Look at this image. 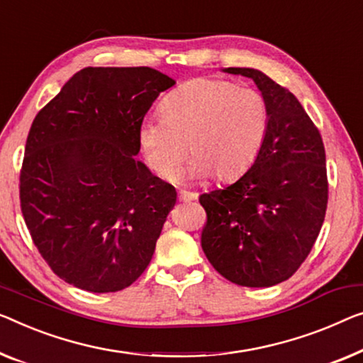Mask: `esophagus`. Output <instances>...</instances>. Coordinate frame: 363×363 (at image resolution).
<instances>
[{
    "label": "esophagus",
    "mask_w": 363,
    "mask_h": 363,
    "mask_svg": "<svg viewBox=\"0 0 363 363\" xmlns=\"http://www.w3.org/2000/svg\"><path fill=\"white\" fill-rule=\"evenodd\" d=\"M197 199L196 192H187V191H181L179 192V200L181 202H192V200Z\"/></svg>",
    "instance_id": "34e87169"
}]
</instances>
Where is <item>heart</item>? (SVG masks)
Returning <instances> with one entry per match:
<instances>
[{
	"label": "heart",
	"mask_w": 363,
	"mask_h": 363,
	"mask_svg": "<svg viewBox=\"0 0 363 363\" xmlns=\"http://www.w3.org/2000/svg\"><path fill=\"white\" fill-rule=\"evenodd\" d=\"M269 104L259 91L233 81L197 78L161 102V116L140 123L138 140L150 169L169 177L184 153L189 179L215 174L231 181L250 169L269 133Z\"/></svg>",
	"instance_id": "1"
}]
</instances>
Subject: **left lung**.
<instances>
[{"label": "left lung", "instance_id": "1", "mask_svg": "<svg viewBox=\"0 0 363 363\" xmlns=\"http://www.w3.org/2000/svg\"><path fill=\"white\" fill-rule=\"evenodd\" d=\"M251 78L266 97L269 133L254 164L236 182L200 196L207 212L202 250L242 286H272L296 272L326 215V153L321 135L289 89L254 68H225Z\"/></svg>", "mask_w": 363, "mask_h": 363}]
</instances>
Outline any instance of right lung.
<instances>
[{
	"label": "right lung",
	"mask_w": 363,
	"mask_h": 363,
	"mask_svg": "<svg viewBox=\"0 0 363 363\" xmlns=\"http://www.w3.org/2000/svg\"><path fill=\"white\" fill-rule=\"evenodd\" d=\"M171 86L148 67H88L32 122L21 208L42 257L69 285L109 294L148 267L177 194L137 160L138 128Z\"/></svg>",
	"instance_id": "right-lung-1"
}]
</instances>
